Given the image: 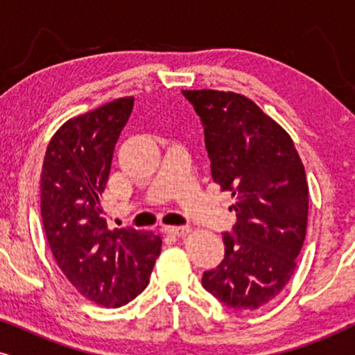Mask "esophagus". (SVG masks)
Segmentation results:
<instances>
[{
	"label": "esophagus",
	"instance_id": "obj_1",
	"mask_svg": "<svg viewBox=\"0 0 355 355\" xmlns=\"http://www.w3.org/2000/svg\"><path fill=\"white\" fill-rule=\"evenodd\" d=\"M164 231L171 232V234H176V236H186L191 232V227L189 226H164Z\"/></svg>",
	"mask_w": 355,
	"mask_h": 355
}]
</instances>
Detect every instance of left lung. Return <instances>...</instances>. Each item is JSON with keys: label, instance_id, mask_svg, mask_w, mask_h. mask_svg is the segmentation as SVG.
<instances>
[{"label": "left lung", "instance_id": "8db88e82", "mask_svg": "<svg viewBox=\"0 0 355 355\" xmlns=\"http://www.w3.org/2000/svg\"><path fill=\"white\" fill-rule=\"evenodd\" d=\"M200 116L211 178L236 203L225 259L202 286L234 310H255L289 283L309 215L305 169L289 134L244 95L182 90Z\"/></svg>", "mask_w": 355, "mask_h": 355}]
</instances>
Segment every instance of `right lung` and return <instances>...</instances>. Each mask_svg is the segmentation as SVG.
I'll use <instances>...</instances> for the list:
<instances>
[{"label": "right lung", "mask_w": 355, "mask_h": 355, "mask_svg": "<svg viewBox=\"0 0 355 355\" xmlns=\"http://www.w3.org/2000/svg\"><path fill=\"white\" fill-rule=\"evenodd\" d=\"M132 108L125 96L69 119L48 144L42 168V221L53 257L71 284L103 307L137 297L162 252L153 232L110 230L100 205Z\"/></svg>", "instance_id": "right-lung-1"}]
</instances>
